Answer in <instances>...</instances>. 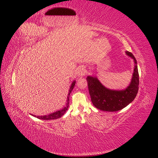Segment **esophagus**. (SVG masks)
I'll return each instance as SVG.
<instances>
[{
    "mask_svg": "<svg viewBox=\"0 0 158 158\" xmlns=\"http://www.w3.org/2000/svg\"><path fill=\"white\" fill-rule=\"evenodd\" d=\"M85 73V68L82 67V66H79L77 69V76L78 77H80L83 75H84Z\"/></svg>",
    "mask_w": 158,
    "mask_h": 158,
    "instance_id": "esophagus-1",
    "label": "esophagus"
}]
</instances>
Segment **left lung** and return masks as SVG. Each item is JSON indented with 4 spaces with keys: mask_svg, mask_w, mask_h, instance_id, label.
<instances>
[{
    "mask_svg": "<svg viewBox=\"0 0 158 158\" xmlns=\"http://www.w3.org/2000/svg\"><path fill=\"white\" fill-rule=\"evenodd\" d=\"M125 53L133 59L135 65L131 80L126 88L110 89L102 84L97 77L88 76L86 78L91 101L96 108L106 112H117L130 104L136 98L139 85L137 62L131 52L126 51Z\"/></svg>",
    "mask_w": 158,
    "mask_h": 158,
    "instance_id": "1",
    "label": "left lung"
}]
</instances>
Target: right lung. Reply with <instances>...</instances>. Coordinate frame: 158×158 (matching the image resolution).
Listing matches in <instances>:
<instances>
[{
    "label": "right lung",
    "mask_w": 158,
    "mask_h": 158,
    "mask_svg": "<svg viewBox=\"0 0 158 158\" xmlns=\"http://www.w3.org/2000/svg\"><path fill=\"white\" fill-rule=\"evenodd\" d=\"M75 83H76V81L74 80L71 85L69 87V92H68V97H67V101H66V106H65L63 108H62L61 110H57L56 111V112H55L53 113H52L49 115H42V116H36L35 115H33V114H31V115L38 118H40V119H42V120H54V119H57V118H60L65 113H66V111L68 110V107H69V95L71 94V92H72L73 88L75 87Z\"/></svg>",
    "instance_id": "add662e5"
}]
</instances>
